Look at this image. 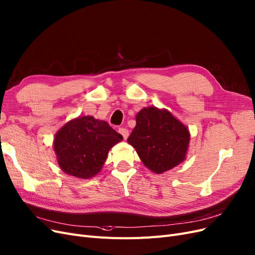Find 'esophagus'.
Here are the masks:
<instances>
[{"instance_id": "obj_1", "label": "esophagus", "mask_w": 255, "mask_h": 255, "mask_svg": "<svg viewBox=\"0 0 255 255\" xmlns=\"http://www.w3.org/2000/svg\"><path fill=\"white\" fill-rule=\"evenodd\" d=\"M119 132L123 135V137H124V139H127V137H128V135H129L128 129H126V128H120V129H119Z\"/></svg>"}]
</instances>
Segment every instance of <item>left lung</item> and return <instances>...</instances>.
I'll use <instances>...</instances> for the list:
<instances>
[{"label":"left lung","mask_w":255,"mask_h":255,"mask_svg":"<svg viewBox=\"0 0 255 255\" xmlns=\"http://www.w3.org/2000/svg\"><path fill=\"white\" fill-rule=\"evenodd\" d=\"M136 125L127 142L143 164L162 174L186 159L189 148V129L167 109L145 107L135 116Z\"/></svg>","instance_id":"8db88e82"}]
</instances>
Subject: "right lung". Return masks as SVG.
<instances>
[{"label": "right lung", "mask_w": 255, "mask_h": 255, "mask_svg": "<svg viewBox=\"0 0 255 255\" xmlns=\"http://www.w3.org/2000/svg\"><path fill=\"white\" fill-rule=\"evenodd\" d=\"M122 139L107 122L85 116L70 120L58 130L53 150L66 174L88 180L102 170L109 150Z\"/></svg>", "instance_id": "obj_1"}]
</instances>
